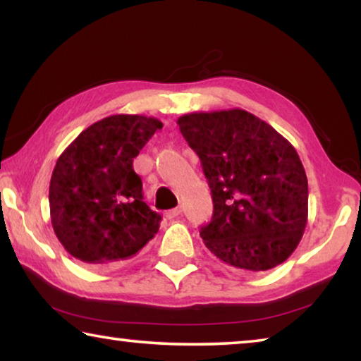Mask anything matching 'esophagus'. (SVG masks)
Segmentation results:
<instances>
[{"mask_svg": "<svg viewBox=\"0 0 361 361\" xmlns=\"http://www.w3.org/2000/svg\"><path fill=\"white\" fill-rule=\"evenodd\" d=\"M183 213V210H181V207H178V209H173V210H170V212H167V218L169 219H173V218H178L180 215Z\"/></svg>", "mask_w": 361, "mask_h": 361, "instance_id": "esophagus-1", "label": "esophagus"}]
</instances>
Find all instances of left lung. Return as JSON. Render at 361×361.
Segmentation results:
<instances>
[{"label": "left lung", "instance_id": "8db88e82", "mask_svg": "<svg viewBox=\"0 0 361 361\" xmlns=\"http://www.w3.org/2000/svg\"><path fill=\"white\" fill-rule=\"evenodd\" d=\"M197 152L213 199L205 247L243 272L282 264L307 224V176L285 137L245 109L183 114L176 121Z\"/></svg>", "mask_w": 361, "mask_h": 361}]
</instances>
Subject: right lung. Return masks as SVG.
I'll return each mask as SVG.
<instances>
[{
    "label": "right lung",
    "mask_w": 361,
    "mask_h": 361,
    "mask_svg": "<svg viewBox=\"0 0 361 361\" xmlns=\"http://www.w3.org/2000/svg\"><path fill=\"white\" fill-rule=\"evenodd\" d=\"M162 122L113 114L82 130L57 159L49 185L51 221L71 256L94 267L119 266L159 231L161 215L143 202L138 156Z\"/></svg>",
    "instance_id": "1"
}]
</instances>
